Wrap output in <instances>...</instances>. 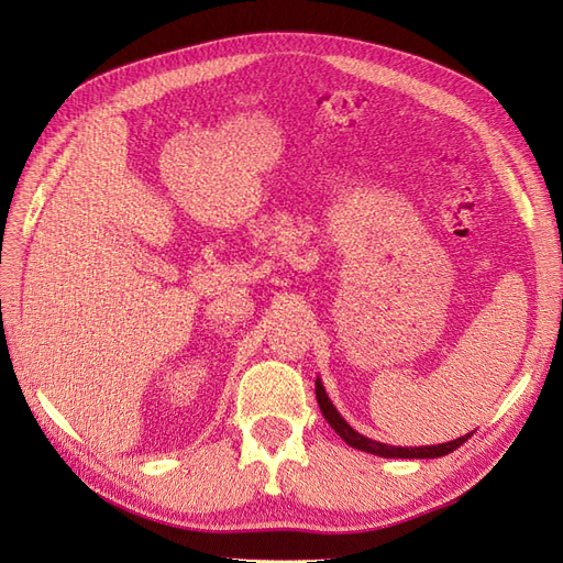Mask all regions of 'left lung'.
I'll return each mask as SVG.
<instances>
[{"instance_id":"left-lung-1","label":"left lung","mask_w":563,"mask_h":563,"mask_svg":"<svg viewBox=\"0 0 563 563\" xmlns=\"http://www.w3.org/2000/svg\"><path fill=\"white\" fill-rule=\"evenodd\" d=\"M314 395H317V404L321 408V416L329 420L331 428L335 430V434L345 441V444H350L352 449L356 451H366V453H373V455H380V457H418V460H424V457H441V455H449L453 453L457 446H463L465 441L470 439V434L460 437V439H453V441H446V444H437V446H389V444H380V441L376 439H368L364 434L356 432L354 428H350L347 420L338 413V408L333 406V401L329 399L327 389H323L321 385V378L314 380Z\"/></svg>"}]
</instances>
